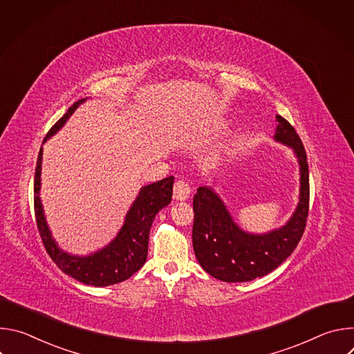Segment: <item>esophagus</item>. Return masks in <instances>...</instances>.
Returning a JSON list of instances; mask_svg holds the SVG:
<instances>
[{"instance_id":"1","label":"esophagus","mask_w":354,"mask_h":354,"mask_svg":"<svg viewBox=\"0 0 354 354\" xmlns=\"http://www.w3.org/2000/svg\"><path fill=\"white\" fill-rule=\"evenodd\" d=\"M190 187L185 180H178L174 185V198L178 201H183L189 197Z\"/></svg>"}]
</instances>
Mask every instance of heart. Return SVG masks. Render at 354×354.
I'll return each instance as SVG.
<instances>
[{
  "mask_svg": "<svg viewBox=\"0 0 354 354\" xmlns=\"http://www.w3.org/2000/svg\"><path fill=\"white\" fill-rule=\"evenodd\" d=\"M216 158H217L216 156H212V157H209V161H216Z\"/></svg>",
  "mask_w": 354,
  "mask_h": 354,
  "instance_id": "1",
  "label": "heart"
}]
</instances>
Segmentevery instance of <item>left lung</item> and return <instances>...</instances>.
<instances>
[{
    "label": "left lung",
    "instance_id": "obj_1",
    "mask_svg": "<svg viewBox=\"0 0 354 354\" xmlns=\"http://www.w3.org/2000/svg\"><path fill=\"white\" fill-rule=\"evenodd\" d=\"M276 122L273 138L294 151L299 165L298 205L283 227L265 234L246 232L212 186H200L193 197L194 255L200 266L218 280L243 283L270 273L292 254L304 234L310 205L307 154L294 127L280 115Z\"/></svg>",
    "mask_w": 354,
    "mask_h": 354
}]
</instances>
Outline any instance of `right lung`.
<instances>
[{"instance_id": "1", "label": "right lung", "mask_w": 354, "mask_h": 354, "mask_svg": "<svg viewBox=\"0 0 354 354\" xmlns=\"http://www.w3.org/2000/svg\"><path fill=\"white\" fill-rule=\"evenodd\" d=\"M86 100L80 99L67 113L52 127L43 140V144L55 136L70 119L74 111ZM41 158L43 145L40 147L36 172H35V216L39 234L41 236L43 245L48 257L53 262L73 279L95 287L112 286L127 280L136 272H138L147 261L148 252V238L149 230L158 212L167 207L172 198L174 176L164 178L156 183L142 186L129 209L124 223L115 236L105 248L99 249L91 255L78 257L71 255L59 248L57 242L52 236L40 198V175H41Z\"/></svg>"}]
</instances>
